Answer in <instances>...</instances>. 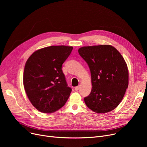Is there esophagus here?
I'll use <instances>...</instances> for the list:
<instances>
[{"instance_id": "34e87169", "label": "esophagus", "mask_w": 147, "mask_h": 147, "mask_svg": "<svg viewBox=\"0 0 147 147\" xmlns=\"http://www.w3.org/2000/svg\"><path fill=\"white\" fill-rule=\"evenodd\" d=\"M79 89H80V86L75 87V90H76V91H77V90H79Z\"/></svg>"}]
</instances>
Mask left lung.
I'll return each mask as SVG.
<instances>
[{
  "mask_svg": "<svg viewBox=\"0 0 147 147\" xmlns=\"http://www.w3.org/2000/svg\"><path fill=\"white\" fill-rule=\"evenodd\" d=\"M91 74L92 90L84 98L89 109L106 113L116 108L129 84V71L120 53L109 45L83 46L78 50Z\"/></svg>",
  "mask_w": 147,
  "mask_h": 147,
  "instance_id": "left-lung-1",
  "label": "left lung"
}]
</instances>
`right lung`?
<instances>
[{
	"label": "right lung",
	"instance_id": "1",
	"mask_svg": "<svg viewBox=\"0 0 147 147\" xmlns=\"http://www.w3.org/2000/svg\"><path fill=\"white\" fill-rule=\"evenodd\" d=\"M72 50V46H51L35 51L27 59L23 84L30 101L39 111L55 112L68 99L72 90L62 65Z\"/></svg>",
	"mask_w": 147,
	"mask_h": 147
}]
</instances>
